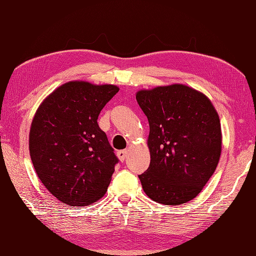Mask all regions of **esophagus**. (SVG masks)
<instances>
[{"label":"esophagus","instance_id":"34e87169","mask_svg":"<svg viewBox=\"0 0 256 256\" xmlns=\"http://www.w3.org/2000/svg\"><path fill=\"white\" fill-rule=\"evenodd\" d=\"M116 155H118V158H120V161L124 162L128 158V150H121V151H118Z\"/></svg>","mask_w":256,"mask_h":256}]
</instances>
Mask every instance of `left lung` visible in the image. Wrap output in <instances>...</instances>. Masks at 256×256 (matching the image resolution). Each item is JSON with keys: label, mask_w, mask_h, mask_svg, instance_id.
I'll list each match as a JSON object with an SVG mask.
<instances>
[{"label": "left lung", "mask_w": 256, "mask_h": 256, "mask_svg": "<svg viewBox=\"0 0 256 256\" xmlns=\"http://www.w3.org/2000/svg\"><path fill=\"white\" fill-rule=\"evenodd\" d=\"M136 101L150 125L151 162L138 175L145 194L164 205L191 201L213 175L221 155L218 112L204 94L183 84L143 90Z\"/></svg>", "instance_id": "left-lung-1"}]
</instances>
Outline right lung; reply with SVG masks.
Instances as JSON below:
<instances>
[{
	"instance_id": "right-lung-1",
	"label": "right lung",
	"mask_w": 256,
	"mask_h": 256,
	"mask_svg": "<svg viewBox=\"0 0 256 256\" xmlns=\"http://www.w3.org/2000/svg\"><path fill=\"white\" fill-rule=\"evenodd\" d=\"M118 92L115 85L63 84L40 105L30 131V155L38 178L70 206L105 194L118 158L98 124L102 108Z\"/></svg>"
}]
</instances>
